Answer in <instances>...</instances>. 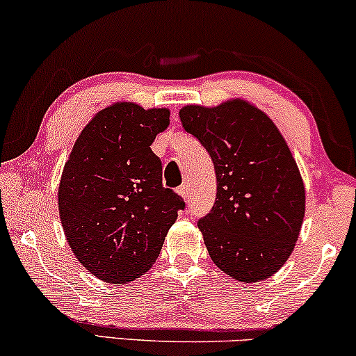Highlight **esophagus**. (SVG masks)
Wrapping results in <instances>:
<instances>
[{
  "label": "esophagus",
  "mask_w": 356,
  "mask_h": 356,
  "mask_svg": "<svg viewBox=\"0 0 356 356\" xmlns=\"http://www.w3.org/2000/svg\"><path fill=\"white\" fill-rule=\"evenodd\" d=\"M179 194L182 195L184 201H189V199H191V189H189V184H182V186L179 187Z\"/></svg>",
  "instance_id": "1"
}]
</instances>
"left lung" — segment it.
<instances>
[{"label": "left lung", "mask_w": 356, "mask_h": 356, "mask_svg": "<svg viewBox=\"0 0 356 356\" xmlns=\"http://www.w3.org/2000/svg\"><path fill=\"white\" fill-rule=\"evenodd\" d=\"M179 117L214 164L216 202L197 224L211 259L241 283L273 276L295 249L306 201L283 136L263 110L239 99L187 105Z\"/></svg>", "instance_id": "left-lung-1"}]
</instances>
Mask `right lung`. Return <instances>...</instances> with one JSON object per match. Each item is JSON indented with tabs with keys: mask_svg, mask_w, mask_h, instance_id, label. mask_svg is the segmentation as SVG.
<instances>
[{
	"mask_svg": "<svg viewBox=\"0 0 356 356\" xmlns=\"http://www.w3.org/2000/svg\"><path fill=\"white\" fill-rule=\"evenodd\" d=\"M169 115L117 102L81 130L63 167L61 226L76 259L102 281L124 284L149 271L186 206L162 186L161 159L150 149Z\"/></svg>",
	"mask_w": 356,
	"mask_h": 356,
	"instance_id": "1",
	"label": "right lung"
}]
</instances>
